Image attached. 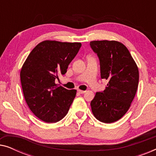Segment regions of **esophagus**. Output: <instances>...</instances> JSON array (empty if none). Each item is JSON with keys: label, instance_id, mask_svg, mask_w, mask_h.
<instances>
[{"label": "esophagus", "instance_id": "obj_1", "mask_svg": "<svg viewBox=\"0 0 156 156\" xmlns=\"http://www.w3.org/2000/svg\"><path fill=\"white\" fill-rule=\"evenodd\" d=\"M77 91H78V93H80V94H84V93H85V91L80 90V89H77Z\"/></svg>", "mask_w": 156, "mask_h": 156}]
</instances>
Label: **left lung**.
Segmentation results:
<instances>
[{
	"label": "left lung",
	"instance_id": "left-lung-1",
	"mask_svg": "<svg viewBox=\"0 0 156 156\" xmlns=\"http://www.w3.org/2000/svg\"><path fill=\"white\" fill-rule=\"evenodd\" d=\"M97 55L101 78L108 81L105 90L96 93L91 101L97 119L106 123L118 121L128 112L137 91V65L124 44L117 41L90 42Z\"/></svg>",
	"mask_w": 156,
	"mask_h": 156
}]
</instances>
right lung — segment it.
<instances>
[{"mask_svg": "<svg viewBox=\"0 0 156 156\" xmlns=\"http://www.w3.org/2000/svg\"><path fill=\"white\" fill-rule=\"evenodd\" d=\"M82 46L80 42L45 40L31 51L20 71L23 94L32 112L47 123L67 115L76 90L58 87L55 81L65 74Z\"/></svg>", "mask_w": 156, "mask_h": 156, "instance_id": "right-lung-1", "label": "right lung"}]
</instances>
